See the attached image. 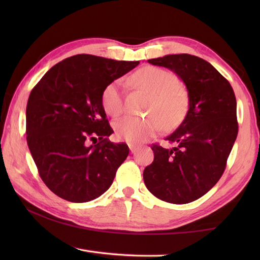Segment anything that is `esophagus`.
<instances>
[{
    "label": "esophagus",
    "instance_id": "1",
    "mask_svg": "<svg viewBox=\"0 0 260 260\" xmlns=\"http://www.w3.org/2000/svg\"><path fill=\"white\" fill-rule=\"evenodd\" d=\"M128 147H129V150L132 153H135L136 150H138V148H136L134 144H128Z\"/></svg>",
    "mask_w": 260,
    "mask_h": 260
}]
</instances>
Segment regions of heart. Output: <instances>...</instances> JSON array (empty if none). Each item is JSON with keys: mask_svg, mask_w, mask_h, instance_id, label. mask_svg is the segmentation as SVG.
Returning <instances> with one entry per match:
<instances>
[{"mask_svg": "<svg viewBox=\"0 0 260 260\" xmlns=\"http://www.w3.org/2000/svg\"><path fill=\"white\" fill-rule=\"evenodd\" d=\"M131 82L150 95L147 113L150 117L126 116L113 124L114 133L119 140L129 143H141L152 138L162 128L172 129L184 116L188 107L186 87L177 81L174 73L156 67H144L131 77ZM104 111L118 117L124 111V95L121 80H114L105 86L101 96Z\"/></svg>", "mask_w": 260, "mask_h": 260, "instance_id": "heart-1", "label": "heart"}]
</instances>
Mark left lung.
Returning <instances> with one entry per match:
<instances>
[{"instance_id":"left-lung-1","label":"left lung","mask_w":260,"mask_h":260,"mask_svg":"<svg viewBox=\"0 0 260 260\" xmlns=\"http://www.w3.org/2000/svg\"><path fill=\"white\" fill-rule=\"evenodd\" d=\"M148 61L170 69L181 79L189 109L165 139L175 146H152L153 161L143 171L144 183L161 201L190 203L205 195L225 171L239 132L234 90L209 61L197 56L166 55Z\"/></svg>"}]
</instances>
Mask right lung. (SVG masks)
<instances>
[{
  "mask_svg": "<svg viewBox=\"0 0 260 260\" xmlns=\"http://www.w3.org/2000/svg\"><path fill=\"white\" fill-rule=\"evenodd\" d=\"M139 63L76 55L52 67L30 91L26 140L42 181L60 199L85 203L112 184L129 149L108 140L113 131L101 96Z\"/></svg>",
  "mask_w": 260,
  "mask_h": 260,
  "instance_id": "1",
  "label": "right lung"
}]
</instances>
